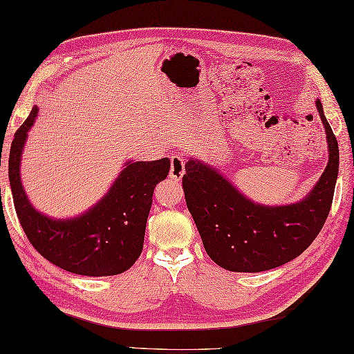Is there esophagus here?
Returning <instances> with one entry per match:
<instances>
[{
    "label": "esophagus",
    "instance_id": "34e87169",
    "mask_svg": "<svg viewBox=\"0 0 354 354\" xmlns=\"http://www.w3.org/2000/svg\"><path fill=\"white\" fill-rule=\"evenodd\" d=\"M185 173L184 159L181 155H173L170 158V178L173 181H181Z\"/></svg>",
    "mask_w": 354,
    "mask_h": 354
}]
</instances>
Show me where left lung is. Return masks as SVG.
<instances>
[{"label":"left lung","mask_w":354,"mask_h":354,"mask_svg":"<svg viewBox=\"0 0 354 354\" xmlns=\"http://www.w3.org/2000/svg\"><path fill=\"white\" fill-rule=\"evenodd\" d=\"M328 144L319 181L299 203L264 205L248 199L213 165L190 158L183 187L207 254L228 272L258 273L281 267L307 250L333 203L339 171L336 136L316 100Z\"/></svg>","instance_id":"obj_1"}]
</instances>
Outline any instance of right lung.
<instances>
[{
    "label": "right lung",
    "instance_id": "right-lung-1",
    "mask_svg": "<svg viewBox=\"0 0 354 354\" xmlns=\"http://www.w3.org/2000/svg\"><path fill=\"white\" fill-rule=\"evenodd\" d=\"M38 116L35 106L12 141L9 181L13 204L26 236L57 267L82 276H113L140 258L145 224L156 185L167 178L170 159L127 161L109 192L75 218L57 219L38 212L21 183V159Z\"/></svg>",
    "mask_w": 354,
    "mask_h": 354
}]
</instances>
